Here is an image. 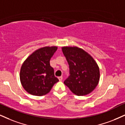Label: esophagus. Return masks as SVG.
<instances>
[{
  "label": "esophagus",
  "mask_w": 125,
  "mask_h": 125,
  "mask_svg": "<svg viewBox=\"0 0 125 125\" xmlns=\"http://www.w3.org/2000/svg\"><path fill=\"white\" fill-rule=\"evenodd\" d=\"M58 78V79H59L60 81H62V76H59Z\"/></svg>",
  "instance_id": "34e87169"
}]
</instances>
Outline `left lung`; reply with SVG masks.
<instances>
[{
	"label": "left lung",
	"instance_id": "8db88e82",
	"mask_svg": "<svg viewBox=\"0 0 125 125\" xmlns=\"http://www.w3.org/2000/svg\"><path fill=\"white\" fill-rule=\"evenodd\" d=\"M69 65V76L64 82L73 93L87 95L95 88L100 79L97 64L87 52L76 47L62 49Z\"/></svg>",
	"mask_w": 125,
	"mask_h": 125
}]
</instances>
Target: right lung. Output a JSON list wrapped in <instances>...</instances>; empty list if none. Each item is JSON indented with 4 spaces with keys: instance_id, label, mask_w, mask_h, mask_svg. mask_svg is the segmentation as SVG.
Masks as SVG:
<instances>
[{
    "instance_id": "1",
    "label": "right lung",
    "mask_w": 125,
    "mask_h": 125,
    "mask_svg": "<svg viewBox=\"0 0 125 125\" xmlns=\"http://www.w3.org/2000/svg\"><path fill=\"white\" fill-rule=\"evenodd\" d=\"M57 47L39 49L23 63L20 71V81L24 89L31 94L42 96L48 93L59 81L54 76L50 60Z\"/></svg>"
}]
</instances>
